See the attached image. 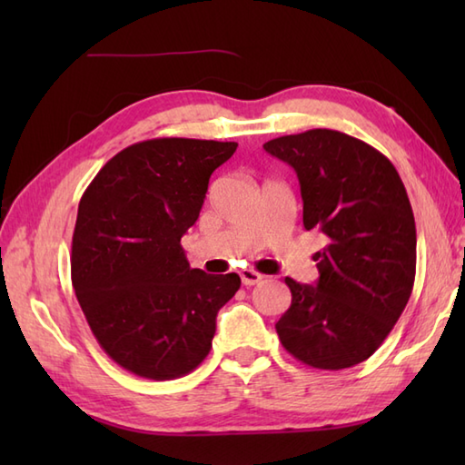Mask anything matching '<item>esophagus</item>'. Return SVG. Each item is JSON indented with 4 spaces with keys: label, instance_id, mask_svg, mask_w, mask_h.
<instances>
[{
    "label": "esophagus",
    "instance_id": "1",
    "mask_svg": "<svg viewBox=\"0 0 465 465\" xmlns=\"http://www.w3.org/2000/svg\"><path fill=\"white\" fill-rule=\"evenodd\" d=\"M240 278H242V283L248 285V288H250V285H258L263 280V275L258 273V272H253V270H242Z\"/></svg>",
    "mask_w": 465,
    "mask_h": 465
}]
</instances>
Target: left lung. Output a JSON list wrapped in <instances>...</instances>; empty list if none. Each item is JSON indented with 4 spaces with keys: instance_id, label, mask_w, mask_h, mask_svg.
<instances>
[{
    "instance_id": "8db88e82",
    "label": "left lung",
    "mask_w": 465,
    "mask_h": 465,
    "mask_svg": "<svg viewBox=\"0 0 465 465\" xmlns=\"http://www.w3.org/2000/svg\"><path fill=\"white\" fill-rule=\"evenodd\" d=\"M263 150L298 173L303 227L328 245L315 285L285 278L292 305L275 323L295 360L318 370L361 363L380 348L413 290L416 222L393 163L361 140L310 130Z\"/></svg>"
}]
</instances>
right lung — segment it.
<instances>
[{
  "mask_svg": "<svg viewBox=\"0 0 465 465\" xmlns=\"http://www.w3.org/2000/svg\"><path fill=\"white\" fill-rule=\"evenodd\" d=\"M235 142L160 137L125 147L82 195L72 282L97 343L124 370L175 380L210 353L238 273L192 270L182 235L200 217L212 173Z\"/></svg>",
  "mask_w": 465,
  "mask_h": 465,
  "instance_id": "add662e5",
  "label": "right lung"
}]
</instances>
